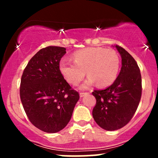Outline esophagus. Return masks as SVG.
Returning <instances> with one entry per match:
<instances>
[{
    "label": "esophagus",
    "instance_id": "obj_1",
    "mask_svg": "<svg viewBox=\"0 0 158 158\" xmlns=\"http://www.w3.org/2000/svg\"><path fill=\"white\" fill-rule=\"evenodd\" d=\"M87 94H88V93H84V92H81V93H79V96H80V97H83L84 96L87 95Z\"/></svg>",
    "mask_w": 158,
    "mask_h": 158
}]
</instances>
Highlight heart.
<instances>
[{
	"instance_id": "obj_1",
	"label": "heart",
	"mask_w": 158,
	"mask_h": 158,
	"mask_svg": "<svg viewBox=\"0 0 158 158\" xmlns=\"http://www.w3.org/2000/svg\"><path fill=\"white\" fill-rule=\"evenodd\" d=\"M73 60L61 59L59 70L67 81L73 85L80 82L87 71L89 76L80 86L81 89H87L95 82L99 87L108 86L118 75L120 60L118 53L111 49L85 48L74 52Z\"/></svg>"
}]
</instances>
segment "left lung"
Instances as JSON below:
<instances>
[{
    "label": "left lung",
    "mask_w": 158,
    "mask_h": 158,
    "mask_svg": "<svg viewBox=\"0 0 158 158\" xmlns=\"http://www.w3.org/2000/svg\"><path fill=\"white\" fill-rule=\"evenodd\" d=\"M122 59V67L116 80L103 90H95L97 99L93 117L106 131L123 128L135 114L142 93V79L137 62L125 49L116 45Z\"/></svg>",
    "instance_id": "8db88e82"
}]
</instances>
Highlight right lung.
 <instances>
[{
    "label": "right lung",
    "instance_id": "right-lung-1",
    "mask_svg": "<svg viewBox=\"0 0 158 158\" xmlns=\"http://www.w3.org/2000/svg\"><path fill=\"white\" fill-rule=\"evenodd\" d=\"M66 49L50 46L40 50L27 64L21 77L20 97L30 122L47 133L68 125L79 99L63 77L59 62Z\"/></svg>",
    "mask_w": 158,
    "mask_h": 158
}]
</instances>
